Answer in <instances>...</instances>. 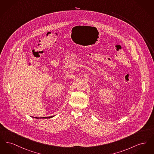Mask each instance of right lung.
Returning <instances> with one entry per match:
<instances>
[{"instance_id": "1", "label": "right lung", "mask_w": 154, "mask_h": 154, "mask_svg": "<svg viewBox=\"0 0 154 154\" xmlns=\"http://www.w3.org/2000/svg\"><path fill=\"white\" fill-rule=\"evenodd\" d=\"M54 116H52V117H42V118H37L36 117V118H52Z\"/></svg>"}]
</instances>
